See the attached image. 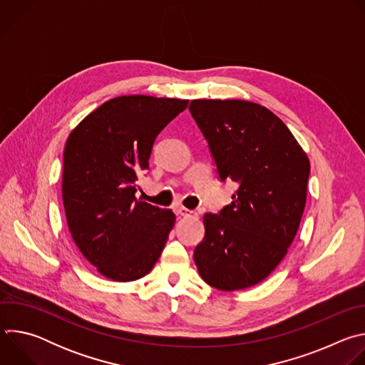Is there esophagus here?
I'll use <instances>...</instances> for the list:
<instances>
[{"mask_svg": "<svg viewBox=\"0 0 365 365\" xmlns=\"http://www.w3.org/2000/svg\"><path fill=\"white\" fill-rule=\"evenodd\" d=\"M175 211H176V214H179L182 217H196V212L189 211V210H186V207H183V206H178Z\"/></svg>", "mask_w": 365, "mask_h": 365, "instance_id": "34e87169", "label": "esophagus"}]
</instances>
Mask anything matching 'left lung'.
I'll return each mask as SVG.
<instances>
[{
  "instance_id": "1",
  "label": "left lung",
  "mask_w": 365,
  "mask_h": 365,
  "mask_svg": "<svg viewBox=\"0 0 365 365\" xmlns=\"http://www.w3.org/2000/svg\"><path fill=\"white\" fill-rule=\"evenodd\" d=\"M189 111L210 144L220 179L238 185L220 215H203L205 238L193 254L199 276L224 292L255 286L280 264L299 230L307 154L259 103L193 99Z\"/></svg>"
}]
</instances>
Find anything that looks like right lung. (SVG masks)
<instances>
[{"instance_id": "obj_1", "label": "right lung", "mask_w": 365, "mask_h": 365, "mask_svg": "<svg viewBox=\"0 0 365 365\" xmlns=\"http://www.w3.org/2000/svg\"><path fill=\"white\" fill-rule=\"evenodd\" d=\"M187 99L117 96L88 114L63 150L62 196L69 231L98 273L134 282L151 272L176 217L135 197L155 137Z\"/></svg>"}]
</instances>
